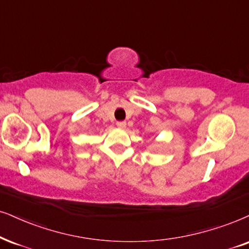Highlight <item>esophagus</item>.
<instances>
[{"instance_id": "34e87169", "label": "esophagus", "mask_w": 249, "mask_h": 249, "mask_svg": "<svg viewBox=\"0 0 249 249\" xmlns=\"http://www.w3.org/2000/svg\"><path fill=\"white\" fill-rule=\"evenodd\" d=\"M117 127L118 128H125V127H126V123H125V122H117Z\"/></svg>"}]
</instances>
